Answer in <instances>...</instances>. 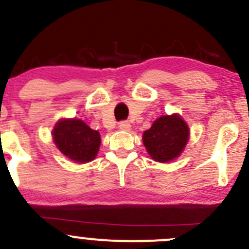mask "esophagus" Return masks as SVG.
I'll list each match as a JSON object with an SVG mask.
<instances>
[{"mask_svg": "<svg viewBox=\"0 0 249 249\" xmlns=\"http://www.w3.org/2000/svg\"><path fill=\"white\" fill-rule=\"evenodd\" d=\"M119 128L121 130H129L130 129V124L128 121H121L119 124Z\"/></svg>", "mask_w": 249, "mask_h": 249, "instance_id": "obj_1", "label": "esophagus"}]
</instances>
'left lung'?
I'll return each mask as SVG.
<instances>
[{
  "mask_svg": "<svg viewBox=\"0 0 249 249\" xmlns=\"http://www.w3.org/2000/svg\"><path fill=\"white\" fill-rule=\"evenodd\" d=\"M186 122L178 114L157 119L142 134V142L150 156L157 162H169L183 152L189 140Z\"/></svg>",
  "mask_w": 249,
  "mask_h": 249,
  "instance_id": "8db88e82",
  "label": "left lung"
}]
</instances>
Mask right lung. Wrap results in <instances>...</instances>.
<instances>
[{"mask_svg":"<svg viewBox=\"0 0 249 249\" xmlns=\"http://www.w3.org/2000/svg\"><path fill=\"white\" fill-rule=\"evenodd\" d=\"M54 144L61 154L78 163L95 159L100 146V134L78 119H63L53 129Z\"/></svg>","mask_w":249,"mask_h":249,"instance_id":"right-lung-1","label":"right lung"}]
</instances>
